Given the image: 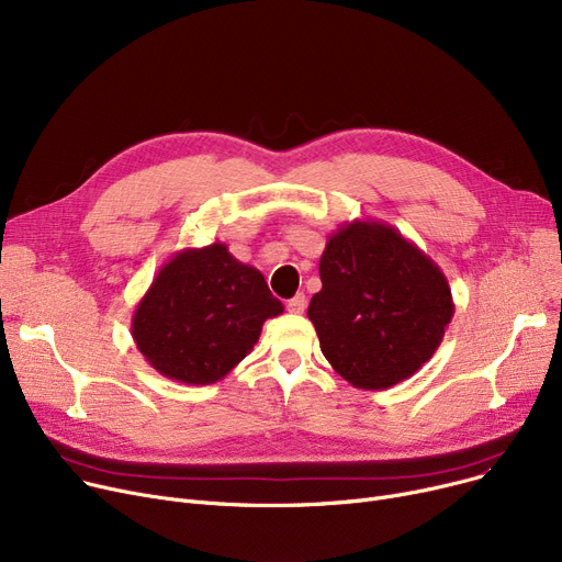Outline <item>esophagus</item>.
<instances>
[{"mask_svg":"<svg viewBox=\"0 0 562 562\" xmlns=\"http://www.w3.org/2000/svg\"><path fill=\"white\" fill-rule=\"evenodd\" d=\"M305 307H307L305 293H296V296H293L291 301H286V310H289L291 314H303Z\"/></svg>","mask_w":562,"mask_h":562,"instance_id":"1","label":"esophagus"}]
</instances>
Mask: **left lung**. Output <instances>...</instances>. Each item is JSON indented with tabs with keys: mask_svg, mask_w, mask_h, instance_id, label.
<instances>
[{
	"mask_svg": "<svg viewBox=\"0 0 562 562\" xmlns=\"http://www.w3.org/2000/svg\"><path fill=\"white\" fill-rule=\"evenodd\" d=\"M307 316L323 356L360 390H390L439 348L456 305L439 266L382 221L344 223L318 261Z\"/></svg>",
	"mask_w": 562,
	"mask_h": 562,
	"instance_id": "8db88e82",
	"label": "left lung"
}]
</instances>
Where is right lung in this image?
<instances>
[{
  "label": "right lung",
  "mask_w": 562,
  "mask_h": 562,
  "mask_svg": "<svg viewBox=\"0 0 562 562\" xmlns=\"http://www.w3.org/2000/svg\"><path fill=\"white\" fill-rule=\"evenodd\" d=\"M282 312L255 266L216 241L161 266L134 310L132 337L164 378L214 385L252 350L263 321Z\"/></svg>",
  "instance_id": "add662e5"
}]
</instances>
